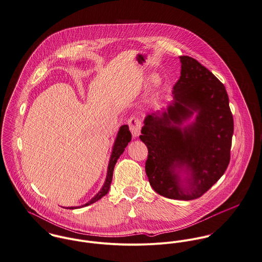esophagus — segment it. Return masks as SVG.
<instances>
[{
    "mask_svg": "<svg viewBox=\"0 0 262 262\" xmlns=\"http://www.w3.org/2000/svg\"><path fill=\"white\" fill-rule=\"evenodd\" d=\"M128 125H129L130 133L133 135V138L134 139L138 138L140 136V134H141V128H142V121H141L140 117L132 116L128 119Z\"/></svg>",
    "mask_w": 262,
    "mask_h": 262,
    "instance_id": "esophagus-1",
    "label": "esophagus"
}]
</instances>
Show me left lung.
<instances>
[{
  "instance_id": "obj_1",
  "label": "left lung",
  "mask_w": 262,
  "mask_h": 262,
  "mask_svg": "<svg viewBox=\"0 0 262 262\" xmlns=\"http://www.w3.org/2000/svg\"><path fill=\"white\" fill-rule=\"evenodd\" d=\"M179 58L181 76L173 100L164 111L146 116L140 139L148 148L146 173L153 189L171 200L191 201L225 173L234 120L217 78L196 59Z\"/></svg>"
}]
</instances>
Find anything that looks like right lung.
Returning <instances> with one entry per match:
<instances>
[{
	"mask_svg": "<svg viewBox=\"0 0 262 262\" xmlns=\"http://www.w3.org/2000/svg\"><path fill=\"white\" fill-rule=\"evenodd\" d=\"M130 140H132V134H130L129 129H128V125H126V124L121 125L119 127V130L117 133L116 139L114 141V145L112 147V152H111V155H110L109 163H108V168H107V175H106V179H105L104 184H103L102 188L87 204H85L83 206H80V207H69V208H66V209H74L83 208V207H87V206H89L91 204L96 203L97 201H99L100 199H102L104 195L107 194V192H108V190L110 188L111 181H112V175H113L114 166H115L118 158L120 157V155L124 152V149L128 145Z\"/></svg>",
	"mask_w": 262,
	"mask_h": 262,
	"instance_id": "right-lung-1",
	"label": "right lung"
}]
</instances>
